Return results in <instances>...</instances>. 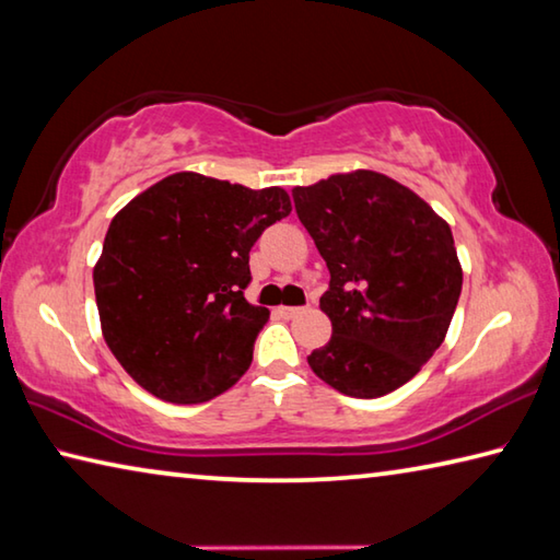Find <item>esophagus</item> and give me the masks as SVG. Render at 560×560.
Listing matches in <instances>:
<instances>
[{
	"mask_svg": "<svg viewBox=\"0 0 560 560\" xmlns=\"http://www.w3.org/2000/svg\"><path fill=\"white\" fill-rule=\"evenodd\" d=\"M278 312L284 316V319H294V316L302 314V307H280Z\"/></svg>",
	"mask_w": 560,
	"mask_h": 560,
	"instance_id": "obj_1",
	"label": "esophagus"
}]
</instances>
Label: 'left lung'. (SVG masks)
I'll list each match as a JSON object with an SVG mask.
<instances>
[{
    "mask_svg": "<svg viewBox=\"0 0 560 560\" xmlns=\"http://www.w3.org/2000/svg\"><path fill=\"white\" fill-rule=\"evenodd\" d=\"M292 199L331 276L319 300L331 339L310 368L348 397L393 393L444 343L456 312L463 270L451 226L375 171L294 187Z\"/></svg>",
    "mask_w": 560,
    "mask_h": 560,
    "instance_id": "1",
    "label": "left lung"
}]
</instances>
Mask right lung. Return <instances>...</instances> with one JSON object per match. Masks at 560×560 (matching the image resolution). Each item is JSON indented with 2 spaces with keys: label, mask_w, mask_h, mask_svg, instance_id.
I'll list each match as a JSON object with an SVG mask.
<instances>
[{
  "label": "right lung",
  "mask_w": 560,
  "mask_h": 560,
  "mask_svg": "<svg viewBox=\"0 0 560 560\" xmlns=\"http://www.w3.org/2000/svg\"><path fill=\"white\" fill-rule=\"evenodd\" d=\"M290 212L282 187L175 173L112 219L94 298L104 341L136 383L175 405L238 383L270 316L244 298L248 253Z\"/></svg>",
  "instance_id": "right-lung-1"
}]
</instances>
